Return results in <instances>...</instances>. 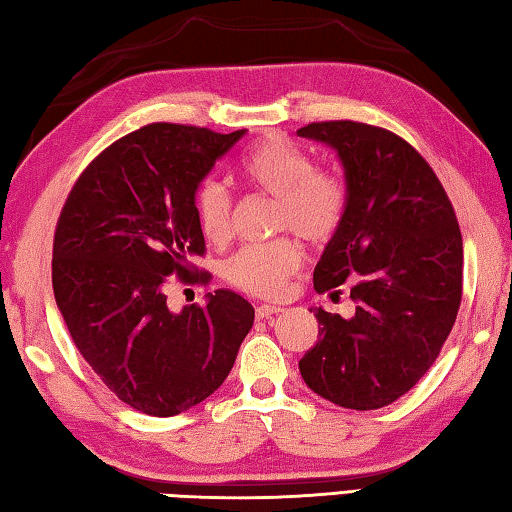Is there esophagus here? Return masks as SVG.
<instances>
[{
	"label": "esophagus",
	"mask_w": 512,
	"mask_h": 512,
	"mask_svg": "<svg viewBox=\"0 0 512 512\" xmlns=\"http://www.w3.org/2000/svg\"><path fill=\"white\" fill-rule=\"evenodd\" d=\"M278 312H281V307H276V305H258L256 307V318H258V321H265V318H272Z\"/></svg>",
	"instance_id": "esophagus-1"
}]
</instances>
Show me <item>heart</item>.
Wrapping results in <instances>:
<instances>
[{
    "label": "heart",
    "instance_id": "1",
    "mask_svg": "<svg viewBox=\"0 0 512 512\" xmlns=\"http://www.w3.org/2000/svg\"><path fill=\"white\" fill-rule=\"evenodd\" d=\"M240 178L258 196L274 200L272 231H292L312 245L339 234L347 214V187L339 173L314 167L312 158L285 138H267L240 160ZM196 220L209 243L234 236V198L218 180L200 182L194 194ZM303 247L294 238L240 249L227 260L225 278L256 298H281L301 269Z\"/></svg>",
    "mask_w": 512,
    "mask_h": 512
}]
</instances>
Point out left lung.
<instances>
[{
    "instance_id": "8db88e82",
    "label": "left lung",
    "mask_w": 512,
    "mask_h": 512,
    "mask_svg": "<svg viewBox=\"0 0 512 512\" xmlns=\"http://www.w3.org/2000/svg\"><path fill=\"white\" fill-rule=\"evenodd\" d=\"M345 169L347 214L318 260L314 289L350 281L352 318L318 307V343L298 361L307 388L350 410L390 406L437 361L464 287V245L437 173L388 129L330 120L298 129Z\"/></svg>"
}]
</instances>
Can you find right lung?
<instances>
[{
  "instance_id": "right-lung-1",
  "label": "right lung",
  "mask_w": 512,
  "mask_h": 512,
  "mask_svg": "<svg viewBox=\"0 0 512 512\" xmlns=\"http://www.w3.org/2000/svg\"><path fill=\"white\" fill-rule=\"evenodd\" d=\"M245 129L151 122L91 160L66 196L53 238V292L71 339L115 397L173 417L214 394L254 325L229 289L180 314L167 276L194 278L205 256L194 194Z\"/></svg>"
}]
</instances>
